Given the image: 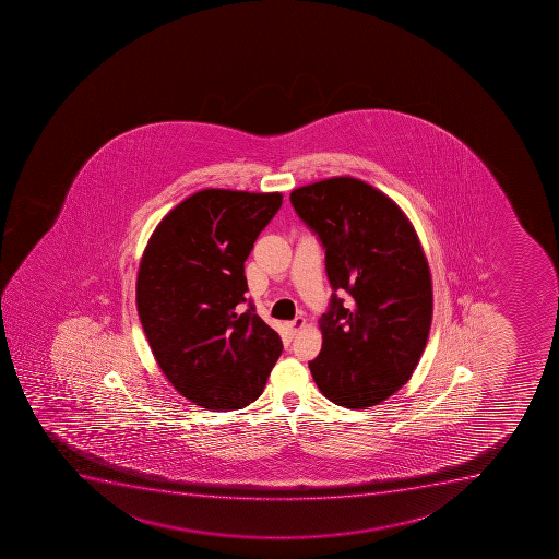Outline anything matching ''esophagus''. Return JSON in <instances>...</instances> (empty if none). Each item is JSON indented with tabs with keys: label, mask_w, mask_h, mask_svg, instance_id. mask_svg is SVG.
Segmentation results:
<instances>
[{
	"label": "esophagus",
	"mask_w": 559,
	"mask_h": 559,
	"mask_svg": "<svg viewBox=\"0 0 559 559\" xmlns=\"http://www.w3.org/2000/svg\"><path fill=\"white\" fill-rule=\"evenodd\" d=\"M305 324H307L305 318H296L294 321H290V323H287V326L288 330L293 332V334H296V332H299V330L305 329Z\"/></svg>",
	"instance_id": "esophagus-1"
}]
</instances>
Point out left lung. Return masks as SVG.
<instances>
[{
	"instance_id": "obj_1",
	"label": "left lung",
	"mask_w": 559,
	"mask_h": 559,
	"mask_svg": "<svg viewBox=\"0 0 559 559\" xmlns=\"http://www.w3.org/2000/svg\"><path fill=\"white\" fill-rule=\"evenodd\" d=\"M290 202L324 247L332 294L319 319L323 348L308 362L329 401L366 409L417 368L433 318L431 272L412 222L390 197L354 177L294 189Z\"/></svg>"
}]
</instances>
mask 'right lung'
I'll return each mask as SVG.
<instances>
[{
	"label": "right lung",
	"instance_id": "obj_1",
	"mask_svg": "<svg viewBox=\"0 0 559 559\" xmlns=\"http://www.w3.org/2000/svg\"><path fill=\"white\" fill-rule=\"evenodd\" d=\"M282 193L202 189L164 216L136 274V310L160 370L213 412L257 401L282 340L246 302V263Z\"/></svg>",
	"mask_w": 559,
	"mask_h": 559
}]
</instances>
